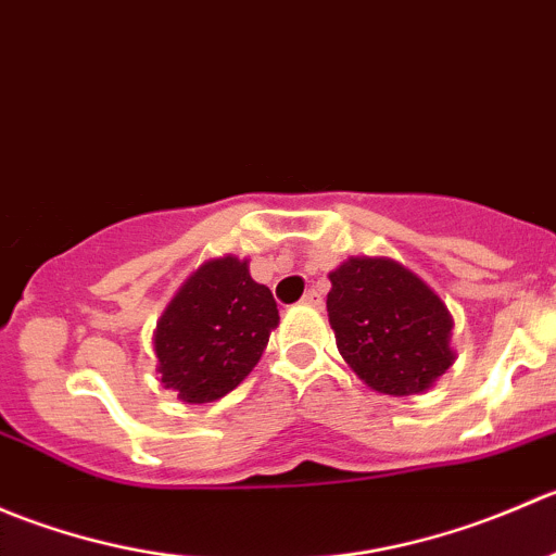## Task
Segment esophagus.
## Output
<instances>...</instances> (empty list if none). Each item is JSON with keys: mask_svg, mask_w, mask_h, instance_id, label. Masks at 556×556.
Listing matches in <instances>:
<instances>
[{"mask_svg": "<svg viewBox=\"0 0 556 556\" xmlns=\"http://www.w3.org/2000/svg\"><path fill=\"white\" fill-rule=\"evenodd\" d=\"M304 304H309V306H314V309H323V293H319V290H314V288H309L304 293Z\"/></svg>", "mask_w": 556, "mask_h": 556, "instance_id": "obj_1", "label": "esophagus"}]
</instances>
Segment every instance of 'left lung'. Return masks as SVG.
Segmentation results:
<instances>
[{
  "label": "left lung",
  "instance_id": "8db88e82",
  "mask_svg": "<svg viewBox=\"0 0 556 556\" xmlns=\"http://www.w3.org/2000/svg\"><path fill=\"white\" fill-rule=\"evenodd\" d=\"M330 285L336 346L371 390L414 395L454 363L450 309L401 263L350 257L330 274Z\"/></svg>",
  "mask_w": 556,
  "mask_h": 556
}]
</instances>
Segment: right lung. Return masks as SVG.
<instances>
[{"label":"right lung","instance_id":"1","mask_svg":"<svg viewBox=\"0 0 556 556\" xmlns=\"http://www.w3.org/2000/svg\"><path fill=\"white\" fill-rule=\"evenodd\" d=\"M279 312L247 261H210L182 285L155 330L161 382L185 403L231 392L261 361Z\"/></svg>","mask_w":556,"mask_h":556}]
</instances>
